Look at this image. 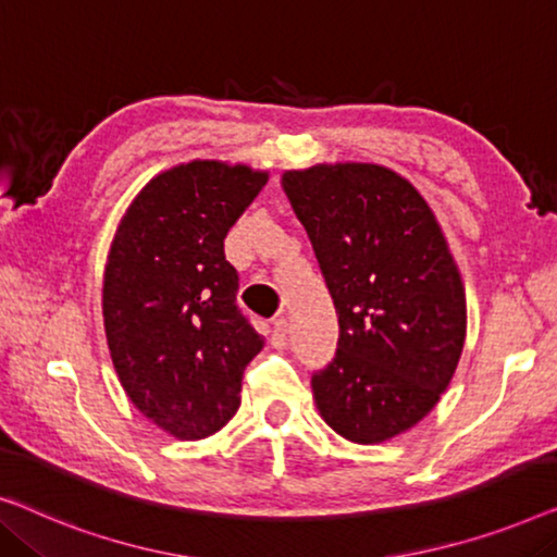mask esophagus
Returning a JSON list of instances; mask_svg holds the SVG:
<instances>
[{
    "label": "esophagus",
    "instance_id": "esophagus-1",
    "mask_svg": "<svg viewBox=\"0 0 557 557\" xmlns=\"http://www.w3.org/2000/svg\"><path fill=\"white\" fill-rule=\"evenodd\" d=\"M271 342L276 349H284L286 342H288V321L284 317L273 319V326H271Z\"/></svg>",
    "mask_w": 557,
    "mask_h": 557
}]
</instances>
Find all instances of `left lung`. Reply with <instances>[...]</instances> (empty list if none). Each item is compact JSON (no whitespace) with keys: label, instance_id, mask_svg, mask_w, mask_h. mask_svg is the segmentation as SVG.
Segmentation results:
<instances>
[{"label":"left lung","instance_id":"obj_1","mask_svg":"<svg viewBox=\"0 0 557 557\" xmlns=\"http://www.w3.org/2000/svg\"><path fill=\"white\" fill-rule=\"evenodd\" d=\"M338 313V349L313 374L324 422L382 445L437 407L462 357L467 298L437 215L405 175L317 163L281 175Z\"/></svg>","mask_w":557,"mask_h":557}]
</instances>
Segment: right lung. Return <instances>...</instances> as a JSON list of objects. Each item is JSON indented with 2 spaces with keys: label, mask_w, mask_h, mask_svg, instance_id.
<instances>
[{
  "label": "right lung",
  "mask_w": 557,
  "mask_h": 557,
  "mask_svg": "<svg viewBox=\"0 0 557 557\" xmlns=\"http://www.w3.org/2000/svg\"><path fill=\"white\" fill-rule=\"evenodd\" d=\"M269 173L190 160L143 185L117 223L102 278L112 367L135 407L175 440H206L240 405L263 336L236 306L223 238Z\"/></svg>",
  "instance_id": "right-lung-1"
}]
</instances>
